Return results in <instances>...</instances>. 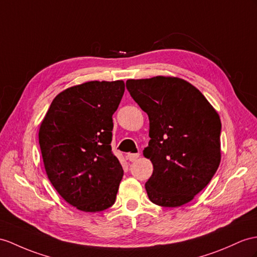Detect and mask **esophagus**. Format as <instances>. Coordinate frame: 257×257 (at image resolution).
Wrapping results in <instances>:
<instances>
[{
	"label": "esophagus",
	"mask_w": 257,
	"mask_h": 257,
	"mask_svg": "<svg viewBox=\"0 0 257 257\" xmlns=\"http://www.w3.org/2000/svg\"><path fill=\"white\" fill-rule=\"evenodd\" d=\"M140 157V154H127L126 155V158L130 160V161H136L137 158Z\"/></svg>",
	"instance_id": "obj_1"
}]
</instances>
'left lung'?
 Wrapping results in <instances>:
<instances>
[{"label": "left lung", "instance_id": "obj_1", "mask_svg": "<svg viewBox=\"0 0 257 257\" xmlns=\"http://www.w3.org/2000/svg\"><path fill=\"white\" fill-rule=\"evenodd\" d=\"M126 89L149 118L144 149L154 166L145 184L149 199L164 207L191 202L220 164L218 113L201 91L178 77L128 79Z\"/></svg>", "mask_w": 257, "mask_h": 257}]
</instances>
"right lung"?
Listing matches in <instances>:
<instances>
[{
	"mask_svg": "<svg viewBox=\"0 0 257 257\" xmlns=\"http://www.w3.org/2000/svg\"><path fill=\"white\" fill-rule=\"evenodd\" d=\"M124 81H87L60 92L39 130L50 182L79 210L102 211L114 204L123 177L112 153V115L121 102Z\"/></svg>",
	"mask_w": 257,
	"mask_h": 257,
	"instance_id": "obj_1",
	"label": "right lung"
}]
</instances>
